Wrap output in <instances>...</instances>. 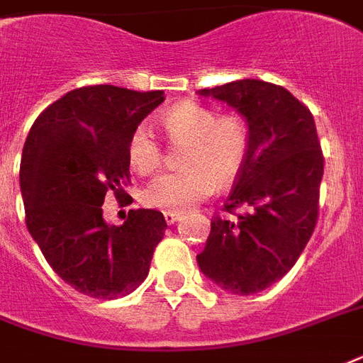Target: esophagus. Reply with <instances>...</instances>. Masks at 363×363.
I'll list each match as a JSON object with an SVG mask.
<instances>
[{"mask_svg": "<svg viewBox=\"0 0 363 363\" xmlns=\"http://www.w3.org/2000/svg\"><path fill=\"white\" fill-rule=\"evenodd\" d=\"M164 216H165V222H167V224H175V222H179L184 218V215H182V213H164Z\"/></svg>", "mask_w": 363, "mask_h": 363, "instance_id": "obj_1", "label": "esophagus"}]
</instances>
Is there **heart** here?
<instances>
[{"label": "heart", "mask_w": 363, "mask_h": 363, "mask_svg": "<svg viewBox=\"0 0 363 363\" xmlns=\"http://www.w3.org/2000/svg\"><path fill=\"white\" fill-rule=\"evenodd\" d=\"M162 125L173 145L184 147V169L162 173L143 190V201L154 209L186 213L241 173L250 148V131L242 116H216L209 107L186 101L167 111ZM128 160L139 175L154 173L162 164V147L148 124L131 131Z\"/></svg>", "instance_id": "1"}]
</instances>
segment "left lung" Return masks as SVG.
Instances as JSON below:
<instances>
[{
  "instance_id": "left-lung-1",
  "label": "left lung",
  "mask_w": 363,
  "mask_h": 363,
  "mask_svg": "<svg viewBox=\"0 0 363 363\" xmlns=\"http://www.w3.org/2000/svg\"><path fill=\"white\" fill-rule=\"evenodd\" d=\"M198 94L230 105L250 131L228 215L213 216L198 265L228 292L250 296L286 275L315 232L324 173L316 125L286 88L258 79Z\"/></svg>"
}]
</instances>
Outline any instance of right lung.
<instances>
[{
    "instance_id": "1",
    "label": "right lung",
    "mask_w": 363,
    "mask_h": 363,
    "mask_svg": "<svg viewBox=\"0 0 363 363\" xmlns=\"http://www.w3.org/2000/svg\"><path fill=\"white\" fill-rule=\"evenodd\" d=\"M164 99L162 90L77 88L37 116L24 143L20 190L28 232L48 265L90 298L133 292L164 238L160 211H130L113 226L101 209L107 192L122 198L131 131Z\"/></svg>"
}]
</instances>
